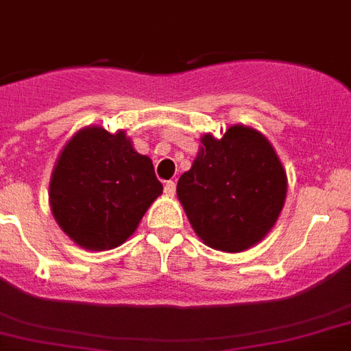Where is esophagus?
<instances>
[{
    "label": "esophagus",
    "mask_w": 351,
    "mask_h": 351,
    "mask_svg": "<svg viewBox=\"0 0 351 351\" xmlns=\"http://www.w3.org/2000/svg\"><path fill=\"white\" fill-rule=\"evenodd\" d=\"M175 191H176L175 182H173V180L166 182V185H164V193H166L167 196H175Z\"/></svg>",
    "instance_id": "1"
}]
</instances>
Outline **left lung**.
<instances>
[{
    "instance_id": "1",
    "label": "left lung",
    "mask_w": 351,
    "mask_h": 351,
    "mask_svg": "<svg viewBox=\"0 0 351 351\" xmlns=\"http://www.w3.org/2000/svg\"><path fill=\"white\" fill-rule=\"evenodd\" d=\"M193 167L180 176L178 199L206 245L240 252L276 224L286 197V173L272 145L254 129L233 125L221 139H201Z\"/></svg>"
}]
</instances>
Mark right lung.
I'll list each match as a JSON object with an SVG mask.
<instances>
[{
    "label": "right lung",
    "instance_id": "add662e5",
    "mask_svg": "<svg viewBox=\"0 0 351 351\" xmlns=\"http://www.w3.org/2000/svg\"><path fill=\"white\" fill-rule=\"evenodd\" d=\"M162 184L123 130H79L54 166L49 197L60 228L90 251L118 247L136 231Z\"/></svg>",
    "mask_w": 351,
    "mask_h": 351
}]
</instances>
